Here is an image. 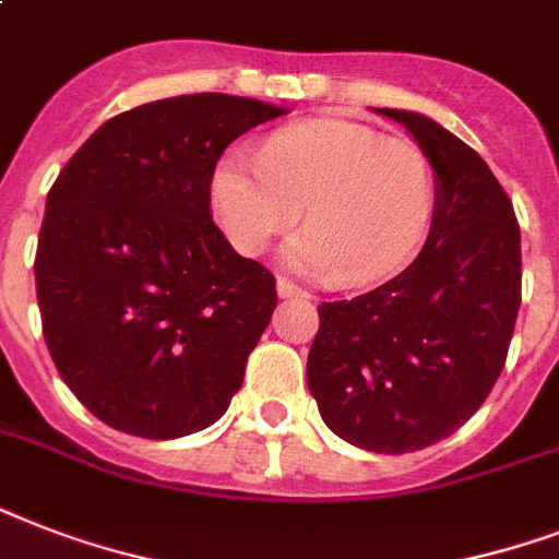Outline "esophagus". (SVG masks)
<instances>
[{"label": "esophagus", "instance_id": "34e87169", "mask_svg": "<svg viewBox=\"0 0 559 559\" xmlns=\"http://www.w3.org/2000/svg\"><path fill=\"white\" fill-rule=\"evenodd\" d=\"M275 287H278L281 298H307V289H301L298 284H293V281H287V278H278V284H275Z\"/></svg>", "mask_w": 559, "mask_h": 559}]
</instances>
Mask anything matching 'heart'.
I'll list each match as a JSON object with an SVG mask.
<instances>
[{
  "label": "heart",
  "mask_w": 559,
  "mask_h": 559,
  "mask_svg": "<svg viewBox=\"0 0 559 559\" xmlns=\"http://www.w3.org/2000/svg\"><path fill=\"white\" fill-rule=\"evenodd\" d=\"M211 209L237 252L252 258L305 214L310 228L284 261L366 287L420 249L438 209V177L415 142L313 118L272 133L261 156L226 153L211 177Z\"/></svg>",
  "instance_id": "heart-1"
}]
</instances>
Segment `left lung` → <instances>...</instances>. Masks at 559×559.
I'll use <instances>...</instances> for the list:
<instances>
[{
  "mask_svg": "<svg viewBox=\"0 0 559 559\" xmlns=\"http://www.w3.org/2000/svg\"><path fill=\"white\" fill-rule=\"evenodd\" d=\"M377 112L429 156L438 209L400 275L319 305L307 385L342 441L400 455L467 424L499 380L522 301V249L511 200L473 147L432 118Z\"/></svg>",
  "mask_w": 559,
  "mask_h": 559,
  "instance_id": "left-lung-1",
  "label": "left lung"
}]
</instances>
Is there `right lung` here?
I'll return each instance as SVG.
<instances>
[{
  "label": "right lung",
  "mask_w": 559,
  "mask_h": 559,
  "mask_svg": "<svg viewBox=\"0 0 559 559\" xmlns=\"http://www.w3.org/2000/svg\"><path fill=\"white\" fill-rule=\"evenodd\" d=\"M284 116L202 92L100 124L48 191L43 336L74 397L118 432L170 441L226 415L278 305L275 278L211 219L228 144Z\"/></svg>",
  "instance_id": "obj_1"
}]
</instances>
